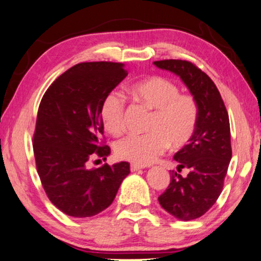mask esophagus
<instances>
[{
  "label": "esophagus",
  "mask_w": 261,
  "mask_h": 261,
  "mask_svg": "<svg viewBox=\"0 0 261 261\" xmlns=\"http://www.w3.org/2000/svg\"><path fill=\"white\" fill-rule=\"evenodd\" d=\"M130 169H131V171H138V170H142V169H144L143 167H141V166H137V164H131V167H130Z\"/></svg>",
  "instance_id": "obj_1"
}]
</instances>
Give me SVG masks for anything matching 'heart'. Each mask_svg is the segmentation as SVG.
Masks as SVG:
<instances>
[{"mask_svg": "<svg viewBox=\"0 0 261 261\" xmlns=\"http://www.w3.org/2000/svg\"><path fill=\"white\" fill-rule=\"evenodd\" d=\"M129 93L153 111L146 129L149 134L129 136L116 143L115 152L118 159L137 166H148L166 151L168 145L171 149H181L192 141L199 123V105L193 95L179 93L174 82L160 75L134 83ZM99 115L109 134H122L125 115L122 95L115 91L106 94Z\"/></svg>", "mask_w": 261, "mask_h": 261, "instance_id": "obj_1", "label": "heart"}]
</instances>
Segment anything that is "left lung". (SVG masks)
<instances>
[{
	"mask_svg": "<svg viewBox=\"0 0 261 261\" xmlns=\"http://www.w3.org/2000/svg\"><path fill=\"white\" fill-rule=\"evenodd\" d=\"M153 65L174 73L196 99L199 123L189 144L174 155L177 170L188 168L182 177L172 172L170 185L159 197L163 209L182 221L202 216L222 192L232 159L229 118L218 87L204 72L186 60H161Z\"/></svg>",
	"mask_w": 261,
	"mask_h": 261,
	"instance_id": "8db88e82",
	"label": "left lung"
}]
</instances>
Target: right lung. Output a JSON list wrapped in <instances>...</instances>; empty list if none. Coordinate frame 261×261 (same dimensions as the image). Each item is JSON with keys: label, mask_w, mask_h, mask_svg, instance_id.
<instances>
[{"label": "right lung", "mask_w": 261, "mask_h": 261, "mask_svg": "<svg viewBox=\"0 0 261 261\" xmlns=\"http://www.w3.org/2000/svg\"><path fill=\"white\" fill-rule=\"evenodd\" d=\"M126 75L124 64L82 62L62 73L41 99L33 139L36 169L50 202L66 215L90 218L102 212L130 174L127 162L86 167L93 153L105 161L111 152L100 145L99 111Z\"/></svg>", "instance_id": "obj_1"}]
</instances>
